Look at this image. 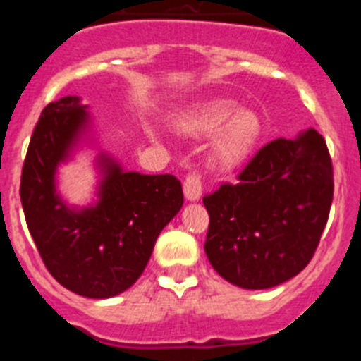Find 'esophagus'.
I'll return each instance as SVG.
<instances>
[{
    "instance_id": "esophagus-1",
    "label": "esophagus",
    "mask_w": 361,
    "mask_h": 361,
    "mask_svg": "<svg viewBox=\"0 0 361 361\" xmlns=\"http://www.w3.org/2000/svg\"><path fill=\"white\" fill-rule=\"evenodd\" d=\"M184 197L190 202H195L202 197V178L199 173H188V177L184 178Z\"/></svg>"
}]
</instances>
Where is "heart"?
I'll use <instances>...</instances> for the list:
<instances>
[{
  "mask_svg": "<svg viewBox=\"0 0 361 361\" xmlns=\"http://www.w3.org/2000/svg\"><path fill=\"white\" fill-rule=\"evenodd\" d=\"M175 126L191 137L213 133L209 159L220 170H235L257 146L262 123L253 110L237 108L231 99H212L178 114Z\"/></svg>",
  "mask_w": 361,
  "mask_h": 361,
  "instance_id": "b5f03b06",
  "label": "heart"
}]
</instances>
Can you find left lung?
Here are the masks:
<instances>
[{"instance_id":"obj_1","label":"left lung","mask_w":361,"mask_h":361,"mask_svg":"<svg viewBox=\"0 0 361 361\" xmlns=\"http://www.w3.org/2000/svg\"><path fill=\"white\" fill-rule=\"evenodd\" d=\"M333 190V164L317 130L266 145L237 184L204 197L209 213L204 251L213 269L242 289L288 282L317 251Z\"/></svg>"}]
</instances>
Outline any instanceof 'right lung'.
I'll return each mask as SVG.
<instances>
[{
	"label": "right lung",
	"instance_id": "add662e5",
	"mask_svg": "<svg viewBox=\"0 0 361 361\" xmlns=\"http://www.w3.org/2000/svg\"><path fill=\"white\" fill-rule=\"evenodd\" d=\"M90 145L92 119L78 95L41 111L21 173V204L28 231L50 275L86 298H111L142 275L153 245L184 204L173 175L126 171L99 149L95 200L68 204L57 191L59 166Z\"/></svg>",
	"mask_w": 361,
	"mask_h": 361
}]
</instances>
